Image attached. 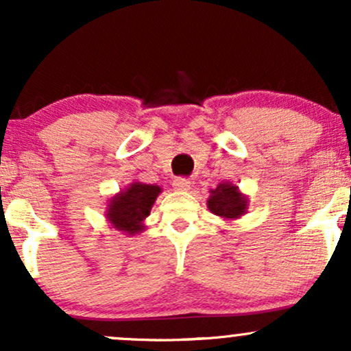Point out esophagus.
<instances>
[{
  "label": "esophagus",
  "mask_w": 351,
  "mask_h": 351,
  "mask_svg": "<svg viewBox=\"0 0 351 351\" xmlns=\"http://www.w3.org/2000/svg\"><path fill=\"white\" fill-rule=\"evenodd\" d=\"M173 188L176 189V191H188L189 188H191V181L188 178H175L173 180Z\"/></svg>",
  "instance_id": "34e87169"
}]
</instances>
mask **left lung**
<instances>
[{
    "label": "left lung",
    "mask_w": 351,
    "mask_h": 351,
    "mask_svg": "<svg viewBox=\"0 0 351 351\" xmlns=\"http://www.w3.org/2000/svg\"><path fill=\"white\" fill-rule=\"evenodd\" d=\"M247 196H244L237 186L226 181L211 189L208 208L213 215L224 217V219H237L247 211Z\"/></svg>",
    "instance_id": "obj_1"
}]
</instances>
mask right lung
<instances>
[{
  "label": "right lung",
  "instance_id": "obj_1",
  "mask_svg": "<svg viewBox=\"0 0 351 351\" xmlns=\"http://www.w3.org/2000/svg\"><path fill=\"white\" fill-rule=\"evenodd\" d=\"M162 188L156 184L132 183L130 186L110 199L107 208V219L117 231L136 234L143 231V221L152 211L156 196Z\"/></svg>",
  "mask_w": 351,
  "mask_h": 351
}]
</instances>
